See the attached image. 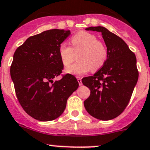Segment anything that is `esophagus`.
I'll return each instance as SVG.
<instances>
[{
  "label": "esophagus",
  "mask_w": 150,
  "mask_h": 150,
  "mask_svg": "<svg viewBox=\"0 0 150 150\" xmlns=\"http://www.w3.org/2000/svg\"><path fill=\"white\" fill-rule=\"evenodd\" d=\"M77 81H78V82H79V85H82V78H80V77H79V76H78V77H77Z\"/></svg>",
  "instance_id": "1"
}]
</instances>
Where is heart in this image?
I'll return each instance as SVG.
<instances>
[{
  "label": "heart",
  "mask_w": 150,
  "mask_h": 150,
  "mask_svg": "<svg viewBox=\"0 0 150 150\" xmlns=\"http://www.w3.org/2000/svg\"><path fill=\"white\" fill-rule=\"evenodd\" d=\"M73 48L62 43L59 47V56L62 65L68 66L75 58V53H79L78 62L66 68L68 74L82 75L91 70L100 69L108 59V48L97 37L87 31H79L71 38Z\"/></svg>",
  "instance_id": "1"
}]
</instances>
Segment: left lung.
<instances>
[{"instance_id":"left-lung-1","label":"left lung","mask_w":150,"mask_h":150,"mask_svg":"<svg viewBox=\"0 0 150 150\" xmlns=\"http://www.w3.org/2000/svg\"><path fill=\"white\" fill-rule=\"evenodd\" d=\"M85 29L101 32L108 56L105 65L93 76L82 79L91 91L84 106L96 119L110 120L119 116L130 100L138 79L136 57L122 38L105 27Z\"/></svg>"}]
</instances>
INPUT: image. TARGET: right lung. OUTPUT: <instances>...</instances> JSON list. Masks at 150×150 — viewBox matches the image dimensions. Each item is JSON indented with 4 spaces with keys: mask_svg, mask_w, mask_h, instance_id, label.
Listing matches in <instances>:
<instances>
[{
    "mask_svg": "<svg viewBox=\"0 0 150 150\" xmlns=\"http://www.w3.org/2000/svg\"><path fill=\"white\" fill-rule=\"evenodd\" d=\"M70 35L69 30L45 31L28 38L14 54L10 74L17 98L24 110L38 121L60 116L68 97L79 87L69 74L53 81L63 69L59 47Z\"/></svg>",
    "mask_w": 150,
    "mask_h": 150,
    "instance_id": "obj_1",
    "label": "right lung"
}]
</instances>
